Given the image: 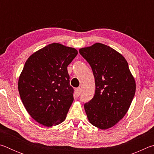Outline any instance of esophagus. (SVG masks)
Here are the masks:
<instances>
[{
	"label": "esophagus",
	"instance_id": "obj_1",
	"mask_svg": "<svg viewBox=\"0 0 154 154\" xmlns=\"http://www.w3.org/2000/svg\"><path fill=\"white\" fill-rule=\"evenodd\" d=\"M80 93H81V88H78L75 89V94H76L77 97H78L80 95Z\"/></svg>",
	"mask_w": 154,
	"mask_h": 154
}]
</instances>
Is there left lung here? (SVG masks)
I'll return each mask as SVG.
<instances>
[{"label": "left lung", "instance_id": "obj_1", "mask_svg": "<svg viewBox=\"0 0 154 154\" xmlns=\"http://www.w3.org/2000/svg\"><path fill=\"white\" fill-rule=\"evenodd\" d=\"M79 51L95 78V94L84 105L88 120L99 129L110 128L128 111L136 91L134 78L126 60L111 47L96 43Z\"/></svg>", "mask_w": 154, "mask_h": 154}]
</instances>
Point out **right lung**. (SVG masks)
<instances>
[{
    "mask_svg": "<svg viewBox=\"0 0 154 154\" xmlns=\"http://www.w3.org/2000/svg\"><path fill=\"white\" fill-rule=\"evenodd\" d=\"M77 54L76 49L54 43L25 62L18 90L27 112L38 123L50 127L66 119L74 100L67 66Z\"/></svg>",
    "mask_w": 154,
    "mask_h": 154,
    "instance_id": "add662e5",
    "label": "right lung"
}]
</instances>
